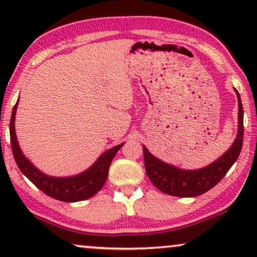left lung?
<instances>
[{
    "label": "left lung",
    "mask_w": 257,
    "mask_h": 257,
    "mask_svg": "<svg viewBox=\"0 0 257 257\" xmlns=\"http://www.w3.org/2000/svg\"><path fill=\"white\" fill-rule=\"evenodd\" d=\"M234 90L238 101L236 138L229 150L208 166L199 170H182L158 159L149 152L145 146H143L147 177L159 191L180 198H193V196L201 195L219 184L221 179L227 174L229 168L237 160L243 143V107H242L240 94L236 89Z\"/></svg>",
    "instance_id": "1"
}]
</instances>
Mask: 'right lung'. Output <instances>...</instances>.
Listing matches in <instances>:
<instances>
[{"label":"right lung","mask_w":257,"mask_h":257,"mask_svg":"<svg viewBox=\"0 0 257 257\" xmlns=\"http://www.w3.org/2000/svg\"><path fill=\"white\" fill-rule=\"evenodd\" d=\"M19 100L16 101L13 108L12 118H10V143L14 158L21 172L45 194L56 200L64 202H77L86 200L97 194L103 187L108 175L111 161L118 152L119 149L124 145H117L104 152L94 161L92 166L87 168L82 173L72 175V177H50L43 173L30 163V160L24 156L22 150L17 142L15 132V114Z\"/></svg>","instance_id":"add662e5"}]
</instances>
